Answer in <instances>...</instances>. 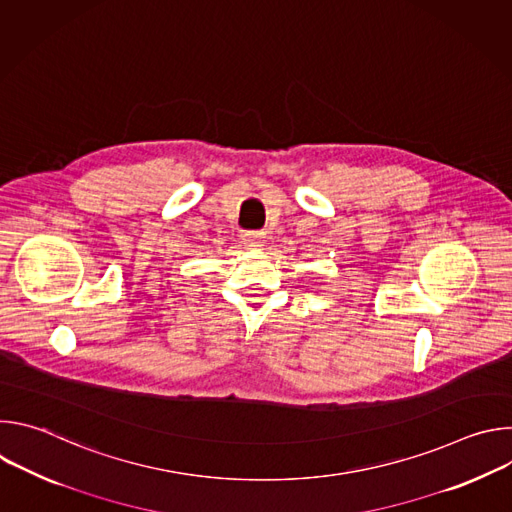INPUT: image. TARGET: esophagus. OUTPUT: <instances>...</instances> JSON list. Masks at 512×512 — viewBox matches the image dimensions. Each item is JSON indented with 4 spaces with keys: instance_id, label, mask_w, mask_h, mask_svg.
<instances>
[{
    "instance_id": "1",
    "label": "esophagus",
    "mask_w": 512,
    "mask_h": 512,
    "mask_svg": "<svg viewBox=\"0 0 512 512\" xmlns=\"http://www.w3.org/2000/svg\"><path fill=\"white\" fill-rule=\"evenodd\" d=\"M243 245L251 251H261L263 245H265V235L263 233H257V231H251V233H245L243 235Z\"/></svg>"
}]
</instances>
